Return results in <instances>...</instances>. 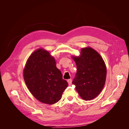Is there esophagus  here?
I'll return each instance as SVG.
<instances>
[{"mask_svg": "<svg viewBox=\"0 0 129 129\" xmlns=\"http://www.w3.org/2000/svg\"><path fill=\"white\" fill-rule=\"evenodd\" d=\"M67 82H68V84L69 85H71L72 84V79H68L67 80Z\"/></svg>", "mask_w": 129, "mask_h": 129, "instance_id": "34e87169", "label": "esophagus"}]
</instances>
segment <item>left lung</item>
<instances>
[{"mask_svg": "<svg viewBox=\"0 0 129 129\" xmlns=\"http://www.w3.org/2000/svg\"><path fill=\"white\" fill-rule=\"evenodd\" d=\"M77 73L73 84L79 95L85 101L95 99L102 90L107 76V68L100 54L91 47L83 48L80 56H73Z\"/></svg>", "mask_w": 129, "mask_h": 129, "instance_id": "left-lung-1", "label": "left lung"}]
</instances>
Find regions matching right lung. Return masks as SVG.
Returning <instances> with one entry per match:
<instances>
[{
	"label": "right lung",
	"mask_w": 129,
	"mask_h": 129,
	"mask_svg": "<svg viewBox=\"0 0 129 129\" xmlns=\"http://www.w3.org/2000/svg\"><path fill=\"white\" fill-rule=\"evenodd\" d=\"M23 74L29 91L43 103L57 102L68 85L57 68L55 58L42 48L36 50L30 55Z\"/></svg>",
	"instance_id": "add662e5"
}]
</instances>
